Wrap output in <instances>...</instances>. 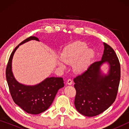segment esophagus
<instances>
[{
  "label": "esophagus",
  "instance_id": "34e87169",
  "mask_svg": "<svg viewBox=\"0 0 129 129\" xmlns=\"http://www.w3.org/2000/svg\"><path fill=\"white\" fill-rule=\"evenodd\" d=\"M72 83H73V81H72V79H68V81H67V84H69V85H72Z\"/></svg>",
  "mask_w": 129,
  "mask_h": 129
}]
</instances>
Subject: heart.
Listing matches in <instances>:
<instances>
[{"mask_svg":"<svg viewBox=\"0 0 129 129\" xmlns=\"http://www.w3.org/2000/svg\"><path fill=\"white\" fill-rule=\"evenodd\" d=\"M94 52L87 48L85 43L76 42L67 46L60 54L61 61H58L59 66L66 68V65L73 64L74 70L77 73H83L87 69L91 63Z\"/></svg>","mask_w":129,"mask_h":129,"instance_id":"b5f03b06","label":"heart"}]
</instances>
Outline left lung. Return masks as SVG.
I'll return each instance as SVG.
<instances>
[{
	"label": "left lung",
	"mask_w": 129,
	"mask_h": 129,
	"mask_svg": "<svg viewBox=\"0 0 129 129\" xmlns=\"http://www.w3.org/2000/svg\"><path fill=\"white\" fill-rule=\"evenodd\" d=\"M101 60L92 63L82 75L73 79L76 95L75 106L77 112L88 117L98 115L115 101L120 79V65L115 52L103 43ZM106 63V74L101 68Z\"/></svg>",
	"instance_id": "8db88e82"
}]
</instances>
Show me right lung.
<instances>
[{
	"label": "right lung",
	"mask_w": 129,
	"mask_h": 129,
	"mask_svg": "<svg viewBox=\"0 0 129 129\" xmlns=\"http://www.w3.org/2000/svg\"><path fill=\"white\" fill-rule=\"evenodd\" d=\"M35 40L38 38L30 36L19 44L12 52L6 70V77L10 94L13 101L21 109L31 114H38L45 112L53 102L58 90L64 87L61 77H47L35 85H26L16 80L12 72V59L19 46Z\"/></svg>",
	"instance_id": "right-lung-1"
}]
</instances>
